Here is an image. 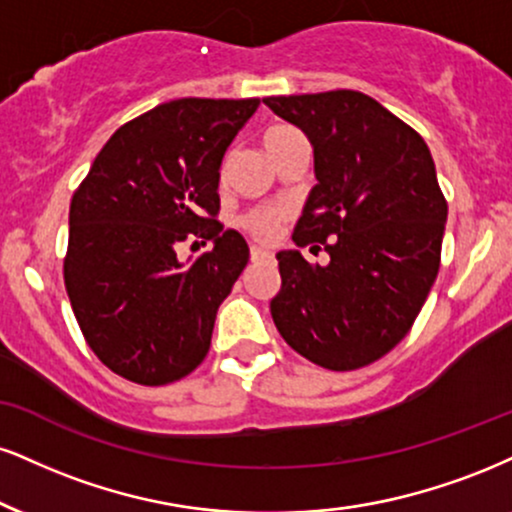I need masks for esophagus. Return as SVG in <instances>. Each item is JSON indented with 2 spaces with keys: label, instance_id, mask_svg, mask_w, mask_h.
Masks as SVG:
<instances>
[{
  "label": "esophagus",
  "instance_id": "obj_1",
  "mask_svg": "<svg viewBox=\"0 0 512 512\" xmlns=\"http://www.w3.org/2000/svg\"><path fill=\"white\" fill-rule=\"evenodd\" d=\"M250 260L252 262L272 260V252H267V250H262V248H250Z\"/></svg>",
  "mask_w": 512,
  "mask_h": 512
}]
</instances>
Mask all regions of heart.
<instances>
[{
	"mask_svg": "<svg viewBox=\"0 0 512 512\" xmlns=\"http://www.w3.org/2000/svg\"><path fill=\"white\" fill-rule=\"evenodd\" d=\"M293 126H272L267 133H264V147H274L276 143H281V140L291 138L295 135ZM288 217V209L281 207V205H264V207H255L250 209V212H245L243 217H240V226H243L245 231L250 233L255 240H262V243H267V240H274L279 236L281 231V224L283 219Z\"/></svg>",
	"mask_w": 512,
	"mask_h": 512,
	"instance_id": "obj_1",
	"label": "heart"
}]
</instances>
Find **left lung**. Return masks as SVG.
Returning a JSON list of instances; mask_svg holds the SVG:
<instances>
[{
	"label": "left lung",
	"mask_w": 512,
	"mask_h": 512,
	"mask_svg": "<svg viewBox=\"0 0 512 512\" xmlns=\"http://www.w3.org/2000/svg\"><path fill=\"white\" fill-rule=\"evenodd\" d=\"M310 138L317 186L283 250L272 317L295 353L334 372L377 362L403 341L441 264L448 205L422 135L357 90L264 97ZM319 248V245H317Z\"/></svg>",
	"instance_id": "1"
}]
</instances>
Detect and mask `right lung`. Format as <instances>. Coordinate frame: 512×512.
<instances>
[{
    "instance_id": "add662e5",
    "label": "right lung",
    "mask_w": 512,
    "mask_h": 512,
    "mask_svg": "<svg viewBox=\"0 0 512 512\" xmlns=\"http://www.w3.org/2000/svg\"><path fill=\"white\" fill-rule=\"evenodd\" d=\"M257 107V97L159 104L123 123L73 193L66 293L92 353L119 377L164 386L205 360L250 257L217 221L219 166ZM186 239L215 248L181 265Z\"/></svg>"
}]
</instances>
